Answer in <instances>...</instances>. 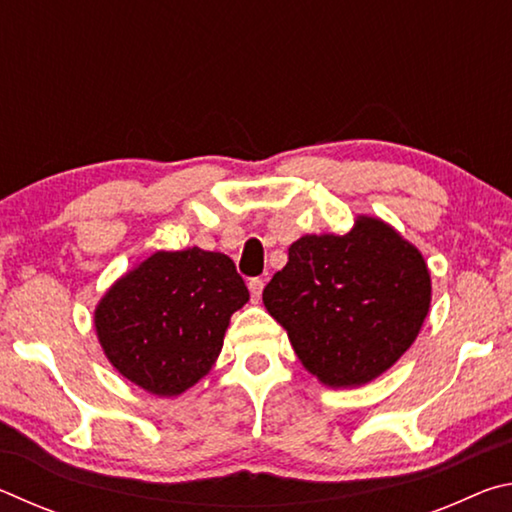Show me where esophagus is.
Segmentation results:
<instances>
[{"instance_id": "obj_1", "label": "esophagus", "mask_w": 512, "mask_h": 512, "mask_svg": "<svg viewBox=\"0 0 512 512\" xmlns=\"http://www.w3.org/2000/svg\"><path fill=\"white\" fill-rule=\"evenodd\" d=\"M248 289H250V296H253L255 302L262 298V291H264V280H262V277H253V280L248 282Z\"/></svg>"}]
</instances>
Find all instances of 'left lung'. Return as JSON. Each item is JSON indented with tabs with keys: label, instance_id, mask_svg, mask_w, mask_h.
Segmentation results:
<instances>
[{
	"label": "left lung",
	"instance_id": "obj_1",
	"mask_svg": "<svg viewBox=\"0 0 512 512\" xmlns=\"http://www.w3.org/2000/svg\"><path fill=\"white\" fill-rule=\"evenodd\" d=\"M311 375L368 384L411 348L431 305V275L393 225L357 216L348 235H305L262 293Z\"/></svg>",
	"mask_w": 512,
	"mask_h": 512
}]
</instances>
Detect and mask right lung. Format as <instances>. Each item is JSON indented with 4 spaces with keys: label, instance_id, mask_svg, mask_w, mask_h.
Wrapping results in <instances>:
<instances>
[{
    "label": "right lung",
    "instance_id": "add662e5",
    "mask_svg": "<svg viewBox=\"0 0 512 512\" xmlns=\"http://www.w3.org/2000/svg\"><path fill=\"white\" fill-rule=\"evenodd\" d=\"M250 293L235 262L201 248L158 250L94 309L108 361L146 393L173 397L214 366L230 316Z\"/></svg>",
    "mask_w": 512,
    "mask_h": 512
}]
</instances>
